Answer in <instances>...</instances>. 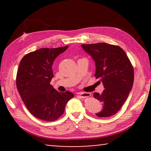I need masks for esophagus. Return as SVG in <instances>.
Returning <instances> with one entry per match:
<instances>
[{"instance_id": "obj_1", "label": "esophagus", "mask_w": 151, "mask_h": 151, "mask_svg": "<svg viewBox=\"0 0 151 151\" xmlns=\"http://www.w3.org/2000/svg\"><path fill=\"white\" fill-rule=\"evenodd\" d=\"M78 95L80 96L81 98H86V97H88L91 96V94L89 93H84V92H81V93H78Z\"/></svg>"}]
</instances>
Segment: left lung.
I'll return each mask as SVG.
<instances>
[{"label": "left lung", "mask_w": 151, "mask_h": 151, "mask_svg": "<svg viewBox=\"0 0 151 151\" xmlns=\"http://www.w3.org/2000/svg\"><path fill=\"white\" fill-rule=\"evenodd\" d=\"M93 58L96 66V78H100L104 90L93 96L103 103V109L96 113L99 117L116 114L129 96L134 82V70L131 61L122 48L107 43L81 45Z\"/></svg>", "instance_id": "left-lung-1"}]
</instances>
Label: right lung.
Instances as JSON below:
<instances>
[{
  "mask_svg": "<svg viewBox=\"0 0 151 151\" xmlns=\"http://www.w3.org/2000/svg\"><path fill=\"white\" fill-rule=\"evenodd\" d=\"M68 47L42 48L29 52L20 60L17 87L25 106L36 118L46 121L58 119L74 96L69 91L59 93L50 85L54 77L53 62Z\"/></svg>",
  "mask_w": 151,
  "mask_h": 151,
  "instance_id": "obj_1",
  "label": "right lung"
}]
</instances>
